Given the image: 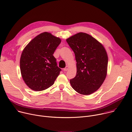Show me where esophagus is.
<instances>
[{
    "instance_id": "34e87169",
    "label": "esophagus",
    "mask_w": 132,
    "mask_h": 132,
    "mask_svg": "<svg viewBox=\"0 0 132 132\" xmlns=\"http://www.w3.org/2000/svg\"><path fill=\"white\" fill-rule=\"evenodd\" d=\"M68 66H66V67L63 69V70L64 71H67L68 70Z\"/></svg>"
}]
</instances>
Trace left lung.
Returning a JSON list of instances; mask_svg holds the SVG:
<instances>
[{"instance_id":"8db88e82","label":"left lung","mask_w":132,"mask_h":132,"mask_svg":"<svg viewBox=\"0 0 132 132\" xmlns=\"http://www.w3.org/2000/svg\"><path fill=\"white\" fill-rule=\"evenodd\" d=\"M66 42L77 62L76 75L70 80V85L77 93L90 95L99 89L106 78L107 53L99 42L86 33H77Z\"/></svg>"}]
</instances>
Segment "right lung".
<instances>
[{
	"mask_svg": "<svg viewBox=\"0 0 132 132\" xmlns=\"http://www.w3.org/2000/svg\"><path fill=\"white\" fill-rule=\"evenodd\" d=\"M61 43L59 38L44 32L23 49L20 59V71L23 80L30 89L41 91L54 84L62 70L53 56Z\"/></svg>",
	"mask_w": 132,
	"mask_h": 132,
	"instance_id": "add662e5",
	"label": "right lung"
}]
</instances>
